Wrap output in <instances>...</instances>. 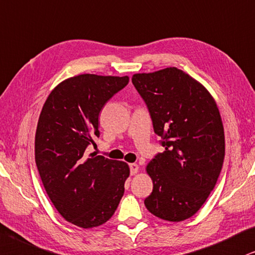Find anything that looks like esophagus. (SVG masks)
<instances>
[{
    "label": "esophagus",
    "mask_w": 255,
    "mask_h": 255,
    "mask_svg": "<svg viewBox=\"0 0 255 255\" xmlns=\"http://www.w3.org/2000/svg\"><path fill=\"white\" fill-rule=\"evenodd\" d=\"M129 168H130L131 175H135V174L138 172V165H136V163H130Z\"/></svg>",
    "instance_id": "esophagus-1"
}]
</instances>
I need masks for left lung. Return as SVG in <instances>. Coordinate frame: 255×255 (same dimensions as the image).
Wrapping results in <instances>:
<instances>
[{
	"label": "left lung",
	"mask_w": 255,
	"mask_h": 255,
	"mask_svg": "<svg viewBox=\"0 0 255 255\" xmlns=\"http://www.w3.org/2000/svg\"><path fill=\"white\" fill-rule=\"evenodd\" d=\"M131 82L165 147L146 167L153 192L144 206L163 220L183 221L205 204L224 163L225 134L217 102L201 83L175 67L134 74Z\"/></svg>",
	"instance_id": "8db88e82"
}]
</instances>
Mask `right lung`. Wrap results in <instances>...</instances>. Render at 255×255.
Listing matches in <instances>:
<instances>
[{
    "label": "right lung",
    "instance_id": "1",
    "mask_svg": "<svg viewBox=\"0 0 255 255\" xmlns=\"http://www.w3.org/2000/svg\"><path fill=\"white\" fill-rule=\"evenodd\" d=\"M129 82L128 76L81 74L51 90L38 118L35 161L57 212L73 225L93 228L107 222L125 193L129 167L86 149L100 136L99 114Z\"/></svg>",
    "mask_w": 255,
    "mask_h": 255
}]
</instances>
